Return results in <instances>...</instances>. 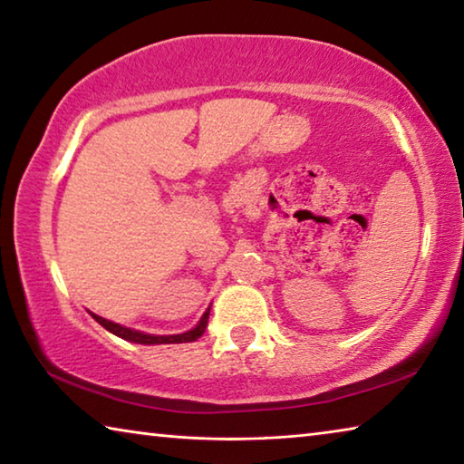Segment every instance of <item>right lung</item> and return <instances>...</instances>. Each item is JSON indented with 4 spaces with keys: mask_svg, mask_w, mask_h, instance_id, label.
<instances>
[{
    "mask_svg": "<svg viewBox=\"0 0 464 464\" xmlns=\"http://www.w3.org/2000/svg\"><path fill=\"white\" fill-rule=\"evenodd\" d=\"M92 314L94 321L98 324H102L106 331H111L112 335H117L125 341H131V343H141V345H160V343H191V341L199 339L205 333V326H208V318H209V308L205 310L201 321L197 323L191 331L187 333H179V335H150V333H141V331H133L127 329V326H121L112 321H106V318L98 316L94 313Z\"/></svg>",
    "mask_w": 464,
    "mask_h": 464,
    "instance_id": "1",
    "label": "right lung"
}]
</instances>
